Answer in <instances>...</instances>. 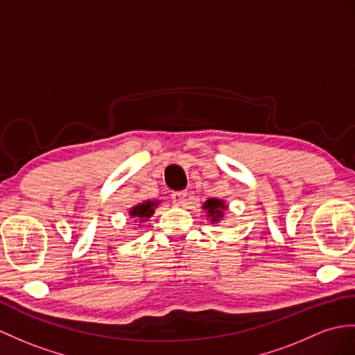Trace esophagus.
Segmentation results:
<instances>
[{"label": "esophagus", "mask_w": 355, "mask_h": 355, "mask_svg": "<svg viewBox=\"0 0 355 355\" xmlns=\"http://www.w3.org/2000/svg\"><path fill=\"white\" fill-rule=\"evenodd\" d=\"M172 198V202L178 204V205H183L187 201V192L186 191H178V192H172L171 195Z\"/></svg>", "instance_id": "obj_1"}]
</instances>
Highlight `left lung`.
I'll return each instance as SVG.
<instances>
[{
	"label": "left lung",
	"mask_w": 355,
	"mask_h": 355,
	"mask_svg": "<svg viewBox=\"0 0 355 355\" xmlns=\"http://www.w3.org/2000/svg\"><path fill=\"white\" fill-rule=\"evenodd\" d=\"M202 209L207 210L209 213L207 216L210 218V222L218 224V222L224 218V211L227 210V205H225V201L218 200V198H210V200L204 202Z\"/></svg>",
	"instance_id": "obj_1"
}]
</instances>
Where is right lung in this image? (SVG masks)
<instances>
[{
    "label": "right lung",
    "mask_w": 355,
    "mask_h": 355,
    "mask_svg": "<svg viewBox=\"0 0 355 355\" xmlns=\"http://www.w3.org/2000/svg\"><path fill=\"white\" fill-rule=\"evenodd\" d=\"M159 205V201H144L136 204L135 207L130 209V216L139 222H145L148 218L154 215V209Z\"/></svg>",
    "instance_id": "obj_1"
}]
</instances>
